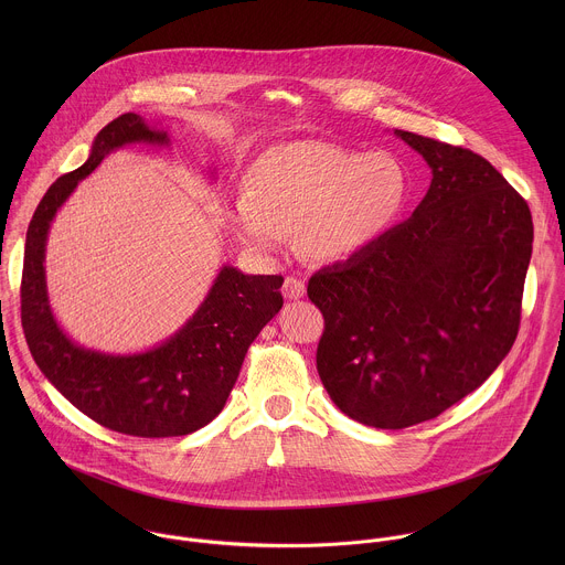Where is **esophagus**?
<instances>
[{
    "label": "esophagus",
    "mask_w": 565,
    "mask_h": 565,
    "mask_svg": "<svg viewBox=\"0 0 565 565\" xmlns=\"http://www.w3.org/2000/svg\"><path fill=\"white\" fill-rule=\"evenodd\" d=\"M305 294H307V285H305L302 278H298V276H287L285 278L282 296L287 300H300V298H305Z\"/></svg>",
    "instance_id": "obj_1"
}]
</instances>
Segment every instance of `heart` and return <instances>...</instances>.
I'll list each match as a JSON object with an SVG mask.
<instances>
[{
	"label": "heart",
	"instance_id": "heart-1",
	"mask_svg": "<svg viewBox=\"0 0 565 565\" xmlns=\"http://www.w3.org/2000/svg\"><path fill=\"white\" fill-rule=\"evenodd\" d=\"M406 173L390 152L323 141L271 150L252 169L231 224L247 247L278 252L298 233L316 258H345L376 242L406 200Z\"/></svg>",
	"mask_w": 565,
	"mask_h": 565
}]
</instances>
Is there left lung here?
<instances>
[{
    "label": "left lung",
    "mask_w": 565,
    "mask_h": 565,
    "mask_svg": "<svg viewBox=\"0 0 565 565\" xmlns=\"http://www.w3.org/2000/svg\"><path fill=\"white\" fill-rule=\"evenodd\" d=\"M396 135L424 157L430 186L413 215L316 271L330 401L374 428L437 417L509 354L533 249L526 200L472 150Z\"/></svg>",
    "instance_id": "1"
}]
</instances>
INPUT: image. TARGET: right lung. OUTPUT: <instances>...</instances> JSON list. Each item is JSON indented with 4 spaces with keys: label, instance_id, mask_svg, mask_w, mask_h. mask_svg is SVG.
I'll list each match as a JSON object with an SVG mask.
<instances>
[{
    "label": "right lung",
    "instance_id": "add662e5",
    "mask_svg": "<svg viewBox=\"0 0 565 565\" xmlns=\"http://www.w3.org/2000/svg\"><path fill=\"white\" fill-rule=\"evenodd\" d=\"M126 143L167 146L169 139L126 113L97 132L88 161L61 175L39 202L25 235L21 323L39 370L93 422L132 437H180L224 408L249 343L282 307V276H247L224 265L193 318L148 352L115 356L74 343L47 300L50 224L82 178Z\"/></svg>",
    "mask_w": 565,
    "mask_h": 565
}]
</instances>
